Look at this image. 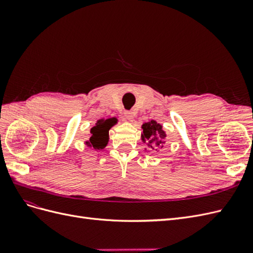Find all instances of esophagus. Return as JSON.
I'll return each mask as SVG.
<instances>
[{
	"instance_id": "esophagus-1",
	"label": "esophagus",
	"mask_w": 253,
	"mask_h": 253,
	"mask_svg": "<svg viewBox=\"0 0 253 253\" xmlns=\"http://www.w3.org/2000/svg\"><path fill=\"white\" fill-rule=\"evenodd\" d=\"M125 117L126 120L132 121L134 119V113L132 111H126L125 112Z\"/></svg>"
}]
</instances>
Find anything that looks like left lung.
<instances>
[{
	"label": "left lung",
	"mask_w": 253,
	"mask_h": 253,
	"mask_svg": "<svg viewBox=\"0 0 253 253\" xmlns=\"http://www.w3.org/2000/svg\"><path fill=\"white\" fill-rule=\"evenodd\" d=\"M143 134L142 137L144 139H147L150 143V147L157 151L160 147H163L162 143L165 142L166 139V133L163 131V126L156 121L152 120L150 122H147L142 126Z\"/></svg>",
	"instance_id": "1"
}]
</instances>
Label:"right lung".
I'll list each match as a JSON object with an SVG mask.
<instances>
[{
    "instance_id": "obj_1",
    "label": "right lung",
    "mask_w": 253,
    "mask_h": 253,
    "mask_svg": "<svg viewBox=\"0 0 253 253\" xmlns=\"http://www.w3.org/2000/svg\"><path fill=\"white\" fill-rule=\"evenodd\" d=\"M114 124H116V120L111 118L99 122V124L91 128V136L89 141H86L88 147H94L96 150L103 149L109 140V129Z\"/></svg>"
}]
</instances>
